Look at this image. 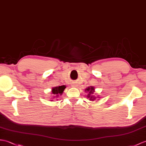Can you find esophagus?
I'll return each instance as SVG.
<instances>
[{"label": "esophagus", "instance_id": "obj_1", "mask_svg": "<svg viewBox=\"0 0 146 146\" xmlns=\"http://www.w3.org/2000/svg\"><path fill=\"white\" fill-rule=\"evenodd\" d=\"M76 84L75 83H72V86H73V87H76Z\"/></svg>", "mask_w": 146, "mask_h": 146}]
</instances>
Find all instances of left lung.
Listing matches in <instances>:
<instances>
[{
    "mask_svg": "<svg viewBox=\"0 0 146 146\" xmlns=\"http://www.w3.org/2000/svg\"><path fill=\"white\" fill-rule=\"evenodd\" d=\"M85 91H86V92L88 93V95H87V97H88V98H89L90 100L94 101V100L96 99V98H98V96L95 97V96H94V95H92L93 93H94V87L90 86V87L87 88H86Z\"/></svg>",
    "mask_w": 146,
    "mask_h": 146,
    "instance_id": "8db88e82",
    "label": "left lung"
}]
</instances>
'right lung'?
<instances>
[{"instance_id": "right-lung-1", "label": "right lung", "mask_w": 146, "mask_h": 146, "mask_svg": "<svg viewBox=\"0 0 146 146\" xmlns=\"http://www.w3.org/2000/svg\"><path fill=\"white\" fill-rule=\"evenodd\" d=\"M66 88V86H56L55 88H53L52 90V94H53V96L52 97V101L53 99H55L56 98H58L59 95H62V93H63V91ZM56 100V99H55Z\"/></svg>"}]
</instances>
